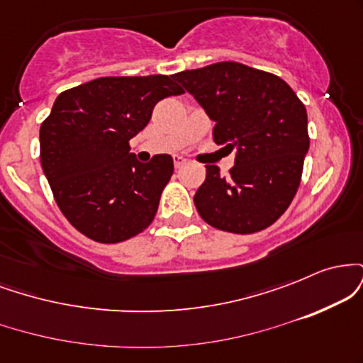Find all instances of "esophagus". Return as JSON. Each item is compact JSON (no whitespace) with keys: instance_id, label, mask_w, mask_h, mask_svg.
<instances>
[{"instance_id":"1","label":"esophagus","mask_w":363,"mask_h":363,"mask_svg":"<svg viewBox=\"0 0 363 363\" xmlns=\"http://www.w3.org/2000/svg\"><path fill=\"white\" fill-rule=\"evenodd\" d=\"M187 164V158L181 157V155H174V165H176V169L182 167V165Z\"/></svg>"}]
</instances>
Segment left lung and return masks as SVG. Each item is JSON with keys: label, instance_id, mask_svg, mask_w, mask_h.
Listing matches in <instances>:
<instances>
[{"label": "left lung", "instance_id": "1", "mask_svg": "<svg viewBox=\"0 0 363 363\" xmlns=\"http://www.w3.org/2000/svg\"><path fill=\"white\" fill-rule=\"evenodd\" d=\"M176 78L215 121V143L235 152L228 176L206 165L194 194L199 216L232 234L264 230L285 213L301 184L309 150L306 106L280 77L234 61Z\"/></svg>", "mask_w": 363, "mask_h": 363}]
</instances>
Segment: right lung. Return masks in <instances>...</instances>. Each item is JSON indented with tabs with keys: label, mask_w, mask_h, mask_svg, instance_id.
Returning <instances> with one entry per match:
<instances>
[{
	"label": "right lung",
	"mask_w": 363,
	"mask_h": 363,
	"mask_svg": "<svg viewBox=\"0 0 363 363\" xmlns=\"http://www.w3.org/2000/svg\"><path fill=\"white\" fill-rule=\"evenodd\" d=\"M184 90L167 74L106 77L65 90L40 126V165L57 206L95 242L116 244L155 218L172 157L141 164L129 140L162 99Z\"/></svg>",
	"instance_id": "right-lung-1"
}]
</instances>
